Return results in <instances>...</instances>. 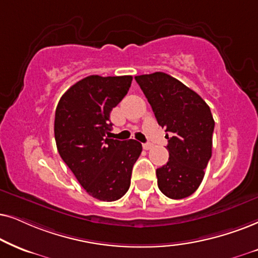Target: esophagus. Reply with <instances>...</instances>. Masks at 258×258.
<instances>
[{"mask_svg":"<svg viewBox=\"0 0 258 258\" xmlns=\"http://www.w3.org/2000/svg\"><path fill=\"white\" fill-rule=\"evenodd\" d=\"M153 147V145L152 144H150V143H145V144H143V149L144 150H151Z\"/></svg>","mask_w":258,"mask_h":258,"instance_id":"34e87169","label":"esophagus"}]
</instances>
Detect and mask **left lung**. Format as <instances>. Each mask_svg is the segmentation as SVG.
I'll use <instances>...</instances> for the list:
<instances>
[{
    "mask_svg": "<svg viewBox=\"0 0 258 258\" xmlns=\"http://www.w3.org/2000/svg\"><path fill=\"white\" fill-rule=\"evenodd\" d=\"M169 139V161L157 169L158 187L171 199L197 190L212 153L215 120L199 95L171 75L156 72L135 77Z\"/></svg>",
    "mask_w": 258,
    "mask_h": 258,
    "instance_id": "1",
    "label": "left lung"
}]
</instances>
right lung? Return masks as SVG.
Here are the masks:
<instances>
[{
    "instance_id": "obj_1",
    "label": "right lung",
    "mask_w": 258,
    "mask_h": 258,
    "mask_svg": "<svg viewBox=\"0 0 258 258\" xmlns=\"http://www.w3.org/2000/svg\"><path fill=\"white\" fill-rule=\"evenodd\" d=\"M132 77H89L61 97L55 111L54 135L60 157L92 197L118 201L131 184L133 165L142 153L135 139L108 137L111 111L131 87Z\"/></svg>"
}]
</instances>
